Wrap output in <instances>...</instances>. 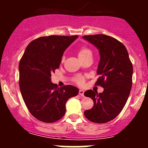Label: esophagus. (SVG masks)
Wrapping results in <instances>:
<instances>
[{
    "instance_id": "34e87169",
    "label": "esophagus",
    "mask_w": 148,
    "mask_h": 148,
    "mask_svg": "<svg viewBox=\"0 0 148 148\" xmlns=\"http://www.w3.org/2000/svg\"><path fill=\"white\" fill-rule=\"evenodd\" d=\"M79 94L81 96H84V90H81V89L79 90Z\"/></svg>"
}]
</instances>
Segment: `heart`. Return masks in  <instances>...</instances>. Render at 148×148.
Segmentation results:
<instances>
[{"mask_svg":"<svg viewBox=\"0 0 148 148\" xmlns=\"http://www.w3.org/2000/svg\"><path fill=\"white\" fill-rule=\"evenodd\" d=\"M92 52L89 48L86 47H82L81 48H79V51H78V56H79V58L81 59V61L84 60V59H86V58L92 56ZM64 59V57L62 56V60L63 61ZM73 81L78 85H82L84 82V76L82 75H76L73 78Z\"/></svg>","mask_w":148,"mask_h":148,"instance_id":"1","label":"heart"}]
</instances>
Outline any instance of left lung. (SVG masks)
<instances>
[{
	"mask_svg": "<svg viewBox=\"0 0 148 148\" xmlns=\"http://www.w3.org/2000/svg\"><path fill=\"white\" fill-rule=\"evenodd\" d=\"M99 49L100 60L97 71L99 77L95 85L103 88L97 92L88 90L86 97L93 100L94 106L84 112L86 118L95 123H106L120 114L132 89L133 66L123 43L106 35L83 37Z\"/></svg>",
	"mask_w": 148,
	"mask_h": 148,
	"instance_id": "8db88e82",
	"label": "left lung"
}]
</instances>
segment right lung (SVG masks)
I'll return each instance as SVG.
<instances>
[{
  "mask_svg": "<svg viewBox=\"0 0 148 148\" xmlns=\"http://www.w3.org/2000/svg\"><path fill=\"white\" fill-rule=\"evenodd\" d=\"M77 37H39L27 46L20 60V91L28 111L38 120L51 123L60 120L65 113L67 100L79 93L74 86L58 88L51 81V73L60 67L64 51Z\"/></svg>",
  "mask_w": 148,
  "mask_h": 148,
  "instance_id": "add662e5",
  "label": "right lung"
}]
</instances>
